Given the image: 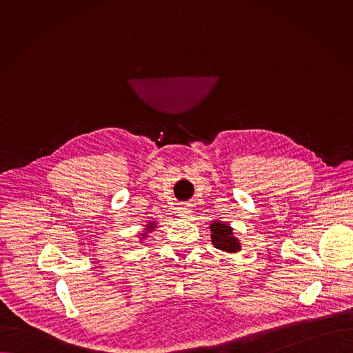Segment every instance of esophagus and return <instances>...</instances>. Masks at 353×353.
<instances>
[{"instance_id": "esophagus-1", "label": "esophagus", "mask_w": 353, "mask_h": 353, "mask_svg": "<svg viewBox=\"0 0 353 353\" xmlns=\"http://www.w3.org/2000/svg\"><path fill=\"white\" fill-rule=\"evenodd\" d=\"M193 213V208L189 203H183L181 206H178V216H181L182 219H189Z\"/></svg>"}]
</instances>
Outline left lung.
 Returning <instances> with one entry per match:
<instances>
[{"label":"left lung","instance_id":"obj_1","mask_svg":"<svg viewBox=\"0 0 353 353\" xmlns=\"http://www.w3.org/2000/svg\"><path fill=\"white\" fill-rule=\"evenodd\" d=\"M210 230V242L212 245L228 254H236L242 250V243L239 238L235 236L234 228L221 220H214L209 224Z\"/></svg>","mask_w":353,"mask_h":353}]
</instances>
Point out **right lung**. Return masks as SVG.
<instances>
[{
	"label": "right lung",
	"mask_w": 353,
	"mask_h": 353,
	"mask_svg": "<svg viewBox=\"0 0 353 353\" xmlns=\"http://www.w3.org/2000/svg\"><path fill=\"white\" fill-rule=\"evenodd\" d=\"M156 224H157L156 221H148L147 224H144V227H145V228H144V231H143V232L139 235V238H140V242H143V243H144V241H145V239L150 236V234L154 231V228H156Z\"/></svg>",
	"instance_id": "right-lung-1"
}]
</instances>
